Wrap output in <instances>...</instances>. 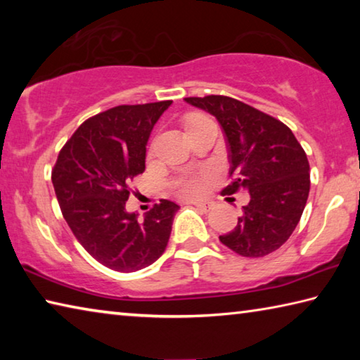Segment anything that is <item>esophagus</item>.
I'll list each match as a JSON object with an SVG mask.
<instances>
[{"mask_svg": "<svg viewBox=\"0 0 360 360\" xmlns=\"http://www.w3.org/2000/svg\"><path fill=\"white\" fill-rule=\"evenodd\" d=\"M192 205L197 206V208L203 212H208L212 210V203L210 202H192Z\"/></svg>", "mask_w": 360, "mask_h": 360, "instance_id": "34e87169", "label": "esophagus"}]
</instances>
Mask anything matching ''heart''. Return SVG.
I'll return each instance as SVG.
<instances>
[{"label":"heart","instance_id":"heart-1","mask_svg":"<svg viewBox=\"0 0 360 360\" xmlns=\"http://www.w3.org/2000/svg\"><path fill=\"white\" fill-rule=\"evenodd\" d=\"M206 119L205 115L200 114H192L186 119V130L191 129L192 125L197 124V122ZM211 178L210 169H198V172H186L172 181V187L174 192L179 195V197L184 198H195L200 197L205 192L206 186H208V181Z\"/></svg>","mask_w":360,"mask_h":360}]
</instances>
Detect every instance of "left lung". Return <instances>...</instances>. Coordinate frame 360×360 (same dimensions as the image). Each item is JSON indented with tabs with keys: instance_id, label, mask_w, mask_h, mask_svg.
<instances>
[{
	"instance_id": "1",
	"label": "left lung",
	"mask_w": 360,
	"mask_h": 360,
	"mask_svg": "<svg viewBox=\"0 0 360 360\" xmlns=\"http://www.w3.org/2000/svg\"><path fill=\"white\" fill-rule=\"evenodd\" d=\"M184 100L222 127L231 178L222 193L246 188L251 195L236 227L219 240L243 257L276 251L295 230L309 193V163L300 143L281 120L240 100L224 95Z\"/></svg>"
}]
</instances>
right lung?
I'll return each mask as SVG.
<instances>
[{"mask_svg":"<svg viewBox=\"0 0 360 360\" xmlns=\"http://www.w3.org/2000/svg\"><path fill=\"white\" fill-rule=\"evenodd\" d=\"M169 105H120L94 115L72 133L53 165L52 184L72 235L114 271L141 270L167 249L179 206L160 200L138 221L125 202L130 182L146 168L150 131Z\"/></svg>","mask_w":360,"mask_h":360,"instance_id":"right-lung-1","label":"right lung"}]
</instances>
